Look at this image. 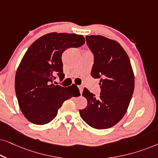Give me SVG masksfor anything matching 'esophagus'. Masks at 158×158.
Masks as SVG:
<instances>
[{
    "mask_svg": "<svg viewBox=\"0 0 158 158\" xmlns=\"http://www.w3.org/2000/svg\"><path fill=\"white\" fill-rule=\"evenodd\" d=\"M78 88H79V90H80V93H81V94L82 93H83V86H81V85H79L78 86Z\"/></svg>",
    "mask_w": 158,
    "mask_h": 158,
    "instance_id": "1",
    "label": "esophagus"
}]
</instances>
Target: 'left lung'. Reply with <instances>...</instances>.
<instances>
[{"mask_svg":"<svg viewBox=\"0 0 158 158\" xmlns=\"http://www.w3.org/2000/svg\"><path fill=\"white\" fill-rule=\"evenodd\" d=\"M94 55L91 76L100 79L99 98L85 88L83 96L88 104L79 110L84 122L93 128L105 129L117 124L126 114L135 88L130 60L116 41L101 35L86 36Z\"/></svg>","mask_w":158,"mask_h":158,"instance_id":"left-lung-1","label":"left lung"}]
</instances>
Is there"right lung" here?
<instances>
[{
  "instance_id": "obj_1",
  "label": "right lung",
  "mask_w": 158,
  "mask_h": 158,
  "mask_svg": "<svg viewBox=\"0 0 158 158\" xmlns=\"http://www.w3.org/2000/svg\"><path fill=\"white\" fill-rule=\"evenodd\" d=\"M85 42L83 35L52 32L36 40L26 52L16 70L15 90L19 108L30 122L38 125L50 122L64 101L80 94L75 84L62 87L54 85L53 81L57 75L60 81L64 77L63 52Z\"/></svg>"
}]
</instances>
